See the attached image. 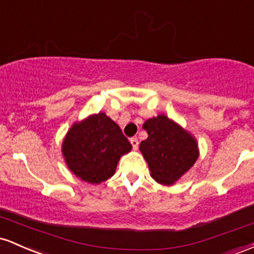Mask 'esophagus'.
<instances>
[{"instance_id": "1", "label": "esophagus", "mask_w": 254, "mask_h": 254, "mask_svg": "<svg viewBox=\"0 0 254 254\" xmlns=\"http://www.w3.org/2000/svg\"><path fill=\"white\" fill-rule=\"evenodd\" d=\"M130 142H131V144H132V148L133 149H137L138 148V140L136 137H132V138H130Z\"/></svg>"}]
</instances>
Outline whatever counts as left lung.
<instances>
[{"label":"left lung","mask_w":254,"mask_h":254,"mask_svg":"<svg viewBox=\"0 0 254 254\" xmlns=\"http://www.w3.org/2000/svg\"><path fill=\"white\" fill-rule=\"evenodd\" d=\"M142 127L148 137L140 143V150L150 176L160 185H175L199 158L196 138L165 114L148 119Z\"/></svg>","instance_id":"8db88e82"}]
</instances>
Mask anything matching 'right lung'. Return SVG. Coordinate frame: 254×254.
Masks as SVG:
<instances>
[{
    "label": "right lung",
    "instance_id": "1",
    "mask_svg": "<svg viewBox=\"0 0 254 254\" xmlns=\"http://www.w3.org/2000/svg\"><path fill=\"white\" fill-rule=\"evenodd\" d=\"M131 148L118 124L106 113L99 112L69 127L61 152L74 176L99 185L116 174L119 159L131 152Z\"/></svg>",
    "mask_w": 254,
    "mask_h": 254
}]
</instances>
